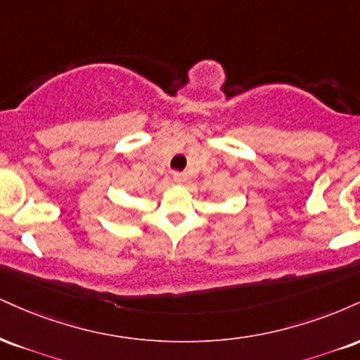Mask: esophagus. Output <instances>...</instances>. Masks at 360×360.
I'll return each mask as SVG.
<instances>
[{"instance_id":"esophagus-1","label":"esophagus","mask_w":360,"mask_h":360,"mask_svg":"<svg viewBox=\"0 0 360 360\" xmlns=\"http://www.w3.org/2000/svg\"><path fill=\"white\" fill-rule=\"evenodd\" d=\"M172 177H174L176 183H184L186 177H188V174H186V172H174V174H172Z\"/></svg>"}]
</instances>
